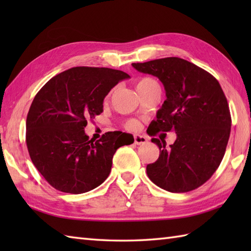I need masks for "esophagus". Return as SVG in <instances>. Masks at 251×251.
Here are the masks:
<instances>
[{"mask_svg": "<svg viewBox=\"0 0 251 251\" xmlns=\"http://www.w3.org/2000/svg\"><path fill=\"white\" fill-rule=\"evenodd\" d=\"M148 142L147 137L141 136V135H136L135 136V145H145V143Z\"/></svg>", "mask_w": 251, "mask_h": 251, "instance_id": "obj_1", "label": "esophagus"}]
</instances>
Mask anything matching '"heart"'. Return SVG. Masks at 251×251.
Here are the masks:
<instances>
[{
	"label": "heart",
	"instance_id": "heart-1",
	"mask_svg": "<svg viewBox=\"0 0 251 251\" xmlns=\"http://www.w3.org/2000/svg\"><path fill=\"white\" fill-rule=\"evenodd\" d=\"M135 87H136V90L138 92V94H141L143 92H146V90H148V89L159 88V85L155 81V79H153L151 77H141L136 82ZM137 126H138L137 123L134 122V121H131V122L127 123L126 128L135 129V128H137Z\"/></svg>",
	"mask_w": 251,
	"mask_h": 251
}]
</instances>
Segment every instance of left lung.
Here are the masks:
<instances>
[{
	"label": "left lung",
	"instance_id": "obj_1",
	"mask_svg": "<svg viewBox=\"0 0 251 251\" xmlns=\"http://www.w3.org/2000/svg\"><path fill=\"white\" fill-rule=\"evenodd\" d=\"M136 70L158 77L167 99L149 126V135L175 131L177 139L152 138L159 148L148 177L159 188L184 193L204 184L219 167L231 132V114L225 93L215 76L178 57L132 63Z\"/></svg>",
	"mask_w": 251,
	"mask_h": 251
}]
</instances>
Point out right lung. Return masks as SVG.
Instances as JSON below:
<instances>
[{
    "instance_id": "1",
    "label": "right lung",
    "mask_w": 251,
    "mask_h": 251,
    "mask_svg": "<svg viewBox=\"0 0 251 251\" xmlns=\"http://www.w3.org/2000/svg\"><path fill=\"white\" fill-rule=\"evenodd\" d=\"M128 74L110 68L75 67L50 78L32 101L25 142L32 163L52 188L81 194L108 178L117 149L131 135L108 131L89 140L88 119L103 111V99Z\"/></svg>"
}]
</instances>
